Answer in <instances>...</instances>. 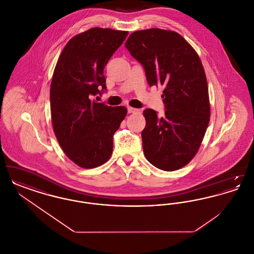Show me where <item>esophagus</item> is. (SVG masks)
<instances>
[{"instance_id": "1", "label": "esophagus", "mask_w": 254, "mask_h": 254, "mask_svg": "<svg viewBox=\"0 0 254 254\" xmlns=\"http://www.w3.org/2000/svg\"><path fill=\"white\" fill-rule=\"evenodd\" d=\"M127 112L128 113H140L141 110L138 109H134V108H131V107H127Z\"/></svg>"}]
</instances>
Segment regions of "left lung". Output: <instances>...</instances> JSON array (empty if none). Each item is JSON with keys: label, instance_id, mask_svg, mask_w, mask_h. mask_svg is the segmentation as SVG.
Instances as JSON below:
<instances>
[{"label": "left lung", "instance_id": "1", "mask_svg": "<svg viewBox=\"0 0 254 254\" xmlns=\"http://www.w3.org/2000/svg\"><path fill=\"white\" fill-rule=\"evenodd\" d=\"M145 69L150 86H165V115L144 110L142 131L146 160L157 169L173 171L189 164L197 153L210 116L204 67L192 47L170 30L135 31L125 44Z\"/></svg>", "mask_w": 254, "mask_h": 254}]
</instances>
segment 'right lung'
I'll list each match as a JSON object with an SVG mask.
<instances>
[{
  "instance_id": "1",
  "label": "right lung",
  "mask_w": 254,
  "mask_h": 254,
  "mask_svg": "<svg viewBox=\"0 0 254 254\" xmlns=\"http://www.w3.org/2000/svg\"><path fill=\"white\" fill-rule=\"evenodd\" d=\"M128 32L94 27L73 37L63 49L50 85L53 130L65 155L84 169L109 160L113 135L127 110L97 103L107 90L104 68Z\"/></svg>"
}]
</instances>
